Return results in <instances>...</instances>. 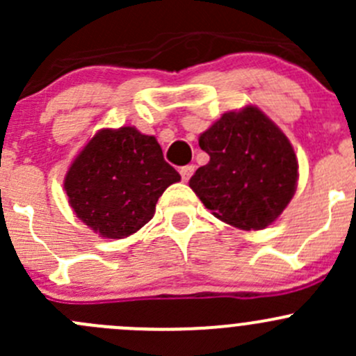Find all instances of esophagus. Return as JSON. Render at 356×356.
<instances>
[{"label":"esophagus","mask_w":356,"mask_h":356,"mask_svg":"<svg viewBox=\"0 0 356 356\" xmlns=\"http://www.w3.org/2000/svg\"><path fill=\"white\" fill-rule=\"evenodd\" d=\"M193 174H195V165H186V167L181 168V177L184 182H188Z\"/></svg>","instance_id":"1"}]
</instances>
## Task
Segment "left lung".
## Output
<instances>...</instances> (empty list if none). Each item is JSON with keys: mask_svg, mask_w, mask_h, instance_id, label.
<instances>
[{"mask_svg": "<svg viewBox=\"0 0 356 356\" xmlns=\"http://www.w3.org/2000/svg\"><path fill=\"white\" fill-rule=\"evenodd\" d=\"M210 161L189 188L222 222L260 231L277 220L296 191L298 160L284 132L257 106L227 111L200 136Z\"/></svg>", "mask_w": 356, "mask_h": 356, "instance_id": "left-lung-1", "label": "left lung"}]
</instances>
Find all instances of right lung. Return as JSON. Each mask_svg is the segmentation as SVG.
Returning <instances> with one entry per match:
<instances>
[{"mask_svg":"<svg viewBox=\"0 0 356 356\" xmlns=\"http://www.w3.org/2000/svg\"><path fill=\"white\" fill-rule=\"evenodd\" d=\"M179 181L153 136L120 127L96 132L72 161L63 188L91 231L122 239L152 220L158 198Z\"/></svg>","mask_w":356,"mask_h":356,"instance_id":"1","label":"right lung"}]
</instances>
